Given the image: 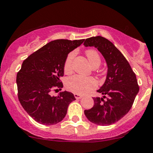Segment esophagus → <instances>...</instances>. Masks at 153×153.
Segmentation results:
<instances>
[{
	"mask_svg": "<svg viewBox=\"0 0 153 153\" xmlns=\"http://www.w3.org/2000/svg\"><path fill=\"white\" fill-rule=\"evenodd\" d=\"M74 97H75V98L77 99V100H79V99H81L82 97H83V95L78 94H74Z\"/></svg>",
	"mask_w": 153,
	"mask_h": 153,
	"instance_id": "1",
	"label": "esophagus"
}]
</instances>
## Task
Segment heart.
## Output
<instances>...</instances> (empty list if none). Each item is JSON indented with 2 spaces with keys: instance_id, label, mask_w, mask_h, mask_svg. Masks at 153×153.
I'll list each match as a JSON object with an SVG mask.
<instances>
[{
  "instance_id": "heart-1",
  "label": "heart",
  "mask_w": 153,
  "mask_h": 153,
  "mask_svg": "<svg viewBox=\"0 0 153 153\" xmlns=\"http://www.w3.org/2000/svg\"><path fill=\"white\" fill-rule=\"evenodd\" d=\"M87 58L91 67L98 66L101 63L100 56L95 50H88L85 52ZM75 56V52H71L68 55L64 64V70L69 73L72 70V62ZM97 82L92 77H83L79 75H74L66 80V87L70 91L79 94H84L97 87Z\"/></svg>"
}]
</instances>
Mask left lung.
Wrapping results in <instances>:
<instances>
[{
    "label": "left lung",
    "instance_id": "left-lung-1",
    "mask_svg": "<svg viewBox=\"0 0 153 153\" xmlns=\"http://www.w3.org/2000/svg\"><path fill=\"white\" fill-rule=\"evenodd\" d=\"M83 45L97 48L107 66L105 83L97 91L103 96L94 97L93 107L85 110L84 114L89 121L97 125H112L131 108L139 92L137 77L121 52L107 38L91 37L85 39Z\"/></svg>",
    "mask_w": 153,
    "mask_h": 153
}]
</instances>
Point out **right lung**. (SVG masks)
<instances>
[{"mask_svg":"<svg viewBox=\"0 0 153 153\" xmlns=\"http://www.w3.org/2000/svg\"><path fill=\"white\" fill-rule=\"evenodd\" d=\"M84 41H51L23 62L16 75L18 98L25 111L38 123L46 126L59 123L69 105L75 100L71 92L65 91L53 97L51 91L63 87L60 78L64 75L65 59Z\"/></svg>","mask_w":153,"mask_h":153,"instance_id":"obj_1","label":"right lung"}]
</instances>
